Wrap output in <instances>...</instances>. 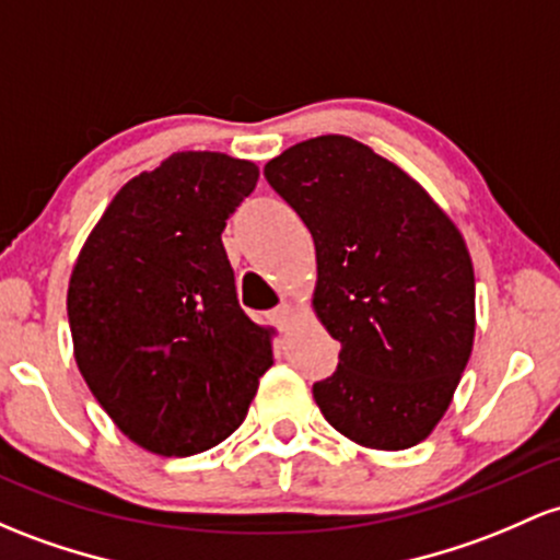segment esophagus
Segmentation results:
<instances>
[{
  "mask_svg": "<svg viewBox=\"0 0 560 560\" xmlns=\"http://www.w3.org/2000/svg\"><path fill=\"white\" fill-rule=\"evenodd\" d=\"M292 316H294L292 305H279V308H276V311H270V313H268L270 324H273V327H279V329H287V327H290Z\"/></svg>",
  "mask_w": 560,
  "mask_h": 560,
  "instance_id": "obj_1",
  "label": "esophagus"
}]
</instances>
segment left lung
I'll list each match as a JSON object with an SVG mask.
<instances>
[{
    "instance_id": "left-lung-1",
    "label": "left lung",
    "mask_w": 560,
    "mask_h": 560,
    "mask_svg": "<svg viewBox=\"0 0 560 560\" xmlns=\"http://www.w3.org/2000/svg\"><path fill=\"white\" fill-rule=\"evenodd\" d=\"M270 188L308 225L313 308L340 342L313 383L327 422L370 450L428 439L450 407L476 331L463 233L401 167L346 135H322L266 164Z\"/></svg>"
}]
</instances>
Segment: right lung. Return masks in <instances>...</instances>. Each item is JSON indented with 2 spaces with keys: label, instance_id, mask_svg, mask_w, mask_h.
<instances>
[{
  "label": "right lung",
  "instance_id": "1",
  "mask_svg": "<svg viewBox=\"0 0 560 560\" xmlns=\"http://www.w3.org/2000/svg\"><path fill=\"white\" fill-rule=\"evenodd\" d=\"M257 177L225 153H172L114 196L73 266L79 372L116 428L162 457L229 439L273 364L220 238Z\"/></svg>",
  "mask_w": 560,
  "mask_h": 560
}]
</instances>
